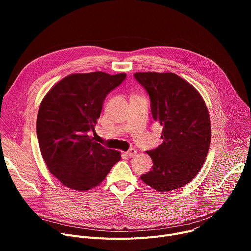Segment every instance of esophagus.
<instances>
[{"label":"esophagus","mask_w":251,"mask_h":251,"mask_svg":"<svg viewBox=\"0 0 251 251\" xmlns=\"http://www.w3.org/2000/svg\"><path fill=\"white\" fill-rule=\"evenodd\" d=\"M126 154H127L128 157L132 158V157H134V156L137 154V150H135V149H130L129 151L126 152Z\"/></svg>","instance_id":"obj_1"}]
</instances>
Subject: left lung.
<instances>
[{
    "label": "left lung",
    "mask_w": 251,
    "mask_h": 251,
    "mask_svg": "<svg viewBox=\"0 0 251 251\" xmlns=\"http://www.w3.org/2000/svg\"><path fill=\"white\" fill-rule=\"evenodd\" d=\"M134 77L150 96L153 119L163 126V143L146 152L153 166L141 180L162 193L182 188L200 172L209 149L206 105L193 85L173 73H137Z\"/></svg>",
    "instance_id": "8db88e82"
}]
</instances>
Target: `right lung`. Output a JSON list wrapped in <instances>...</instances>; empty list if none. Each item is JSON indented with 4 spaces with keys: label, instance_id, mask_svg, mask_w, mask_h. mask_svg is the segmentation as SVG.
I'll use <instances>...</instances> for the list:
<instances>
[{
    "label": "right lung",
    "instance_id": "1",
    "mask_svg": "<svg viewBox=\"0 0 251 251\" xmlns=\"http://www.w3.org/2000/svg\"><path fill=\"white\" fill-rule=\"evenodd\" d=\"M126 78L96 71L70 75L43 99L37 135L49 171L63 186L83 192L99 185L121 159L88 135L100 117L103 102Z\"/></svg>",
    "mask_w": 251,
    "mask_h": 251
}]
</instances>
